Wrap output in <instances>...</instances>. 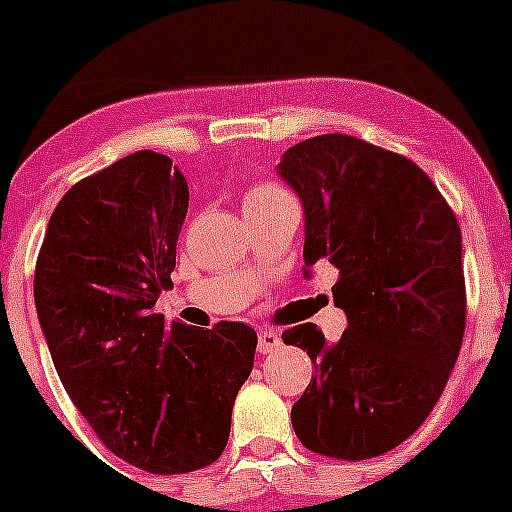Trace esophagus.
<instances>
[{
  "instance_id": "esophagus-1",
  "label": "esophagus",
  "mask_w": 512,
  "mask_h": 512,
  "mask_svg": "<svg viewBox=\"0 0 512 512\" xmlns=\"http://www.w3.org/2000/svg\"><path fill=\"white\" fill-rule=\"evenodd\" d=\"M282 339L277 337V332H260L257 337V352L260 354H272L275 349H280Z\"/></svg>"
}]
</instances>
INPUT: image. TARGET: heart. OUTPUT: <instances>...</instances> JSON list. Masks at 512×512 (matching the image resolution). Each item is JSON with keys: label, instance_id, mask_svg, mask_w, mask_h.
Wrapping results in <instances>:
<instances>
[{"label": "heart", "instance_id": "heart-1", "mask_svg": "<svg viewBox=\"0 0 512 512\" xmlns=\"http://www.w3.org/2000/svg\"><path fill=\"white\" fill-rule=\"evenodd\" d=\"M277 195H282V190L277 188V185H272V183H257V185H252V188L247 190V195H245V208H247V205L262 203V200L277 198Z\"/></svg>", "mask_w": 512, "mask_h": 512}]
</instances>
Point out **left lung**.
Wrapping results in <instances>:
<instances>
[{
    "label": "left lung",
    "mask_w": 512,
    "mask_h": 512,
    "mask_svg": "<svg viewBox=\"0 0 512 512\" xmlns=\"http://www.w3.org/2000/svg\"><path fill=\"white\" fill-rule=\"evenodd\" d=\"M277 170L304 205V265L337 267L349 322L337 344L317 324L282 332L317 369L292 406L294 433L319 456H381L426 421L461 352V227L414 160L361 138H307Z\"/></svg>",
    "instance_id": "8db88e82"
}]
</instances>
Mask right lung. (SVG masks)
Segmentation results:
<instances>
[{
  "label": "right lung",
  "instance_id": "obj_1",
  "mask_svg": "<svg viewBox=\"0 0 512 512\" xmlns=\"http://www.w3.org/2000/svg\"><path fill=\"white\" fill-rule=\"evenodd\" d=\"M188 183L163 153L138 151L79 180L51 213L34 299L59 379L113 456L158 476L225 451L257 334L193 329L153 312L173 287Z\"/></svg>",
  "mask_w": 512,
  "mask_h": 512
}]
</instances>
